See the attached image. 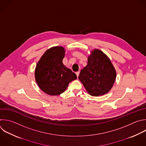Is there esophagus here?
<instances>
[{
  "label": "esophagus",
  "mask_w": 146,
  "mask_h": 146,
  "mask_svg": "<svg viewBox=\"0 0 146 146\" xmlns=\"http://www.w3.org/2000/svg\"><path fill=\"white\" fill-rule=\"evenodd\" d=\"M76 75H77V77H78V76H79V74H80V72H79V71L77 72L76 73Z\"/></svg>",
  "instance_id": "1"
}]
</instances>
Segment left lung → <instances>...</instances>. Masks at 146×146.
<instances>
[{"instance_id": "1", "label": "left lung", "mask_w": 146, "mask_h": 146, "mask_svg": "<svg viewBox=\"0 0 146 146\" xmlns=\"http://www.w3.org/2000/svg\"><path fill=\"white\" fill-rule=\"evenodd\" d=\"M116 78V70L109 57L99 49L92 50L87 65L80 72L78 79L92 96L107 94Z\"/></svg>"}]
</instances>
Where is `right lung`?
<instances>
[{
	"label": "right lung",
	"mask_w": 146,
	"mask_h": 146,
	"mask_svg": "<svg viewBox=\"0 0 146 146\" xmlns=\"http://www.w3.org/2000/svg\"><path fill=\"white\" fill-rule=\"evenodd\" d=\"M65 55L64 47L54 46L47 50L37 62L34 73L35 81L48 95L61 94L69 84L77 78L76 74L63 64Z\"/></svg>",
	"instance_id": "add662e5"
}]
</instances>
